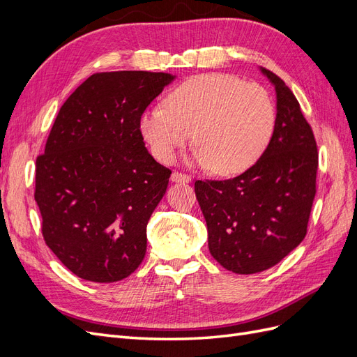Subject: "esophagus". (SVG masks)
<instances>
[{"label": "esophagus", "mask_w": 357, "mask_h": 357, "mask_svg": "<svg viewBox=\"0 0 357 357\" xmlns=\"http://www.w3.org/2000/svg\"><path fill=\"white\" fill-rule=\"evenodd\" d=\"M171 181H174V183H190L192 177L188 176V174H183V172L176 171V172H172V174H171Z\"/></svg>", "instance_id": "obj_1"}]
</instances>
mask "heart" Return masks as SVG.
<instances>
[{"mask_svg": "<svg viewBox=\"0 0 357 357\" xmlns=\"http://www.w3.org/2000/svg\"><path fill=\"white\" fill-rule=\"evenodd\" d=\"M275 126L273 96L262 84L231 74H201L183 82L139 119V132L153 156L171 162L193 134V159L222 176L250 168Z\"/></svg>", "mask_w": 357, "mask_h": 357, "instance_id": "obj_1", "label": "heart"}]
</instances>
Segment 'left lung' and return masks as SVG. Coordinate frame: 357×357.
<instances>
[{
	"instance_id": "8db88e82",
	"label": "left lung",
	"mask_w": 357,
	"mask_h": 357,
	"mask_svg": "<svg viewBox=\"0 0 357 357\" xmlns=\"http://www.w3.org/2000/svg\"><path fill=\"white\" fill-rule=\"evenodd\" d=\"M261 73L277 95L275 126L253 167L229 180H197L208 248L223 268L256 274L277 265L305 238L316 197L319 153L314 134L286 83Z\"/></svg>"
}]
</instances>
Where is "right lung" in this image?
<instances>
[{"instance_id": "add662e5", "label": "right lung", "mask_w": 357, "mask_h": 357, "mask_svg": "<svg viewBox=\"0 0 357 357\" xmlns=\"http://www.w3.org/2000/svg\"><path fill=\"white\" fill-rule=\"evenodd\" d=\"M174 79L150 71L92 74L61 107L37 158L43 236L83 280L119 282L143 262L147 223L171 171L147 152L139 119Z\"/></svg>"}]
</instances>
